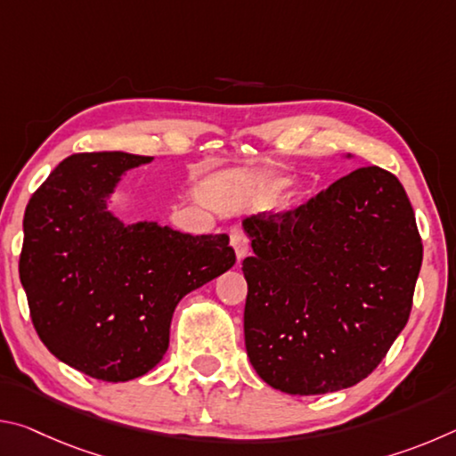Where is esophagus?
<instances>
[{"instance_id":"obj_1","label":"esophagus","mask_w":456,"mask_h":456,"mask_svg":"<svg viewBox=\"0 0 456 456\" xmlns=\"http://www.w3.org/2000/svg\"><path fill=\"white\" fill-rule=\"evenodd\" d=\"M229 237H231V247L235 249L237 261H241L247 253H249V241H247V237L243 235L241 229H231Z\"/></svg>"}]
</instances>
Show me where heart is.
I'll return each instance as SVG.
<instances>
[{
  "label": "heart",
  "mask_w": 456,
  "mask_h": 456,
  "mask_svg": "<svg viewBox=\"0 0 456 456\" xmlns=\"http://www.w3.org/2000/svg\"><path fill=\"white\" fill-rule=\"evenodd\" d=\"M280 193V199H277V207H280L281 211H289V209H296V207L302 203L304 199V191L297 187L296 183H289V179H285V176L280 175H265V176H256L249 183V189H247V195L253 197V199H265V197H272L275 192Z\"/></svg>",
  "instance_id": "1"
}]
</instances>
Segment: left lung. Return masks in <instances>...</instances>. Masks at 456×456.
Here are the masks:
<instances>
[{
    "mask_svg": "<svg viewBox=\"0 0 456 456\" xmlns=\"http://www.w3.org/2000/svg\"><path fill=\"white\" fill-rule=\"evenodd\" d=\"M241 225L253 247L243 261L245 348L261 380L310 396L372 374L406 326L422 265L396 176L358 168L296 211Z\"/></svg>",
    "mask_w": 456,
    "mask_h": 456,
    "instance_id": "obj_1",
    "label": "left lung"
}]
</instances>
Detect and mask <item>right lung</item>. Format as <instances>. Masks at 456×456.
Returning a JSON list of instances; mask_svg holds the SVG:
<instances>
[{
    "instance_id": "1",
    "label": "right lung",
    "mask_w": 456,
    "mask_h": 456,
    "mask_svg": "<svg viewBox=\"0 0 456 456\" xmlns=\"http://www.w3.org/2000/svg\"><path fill=\"white\" fill-rule=\"evenodd\" d=\"M152 157L72 154L29 199L20 280L53 356L104 382L142 376L168 350L176 304L235 265L229 235L125 223L110 209L128 171Z\"/></svg>"
}]
</instances>
